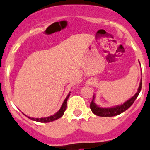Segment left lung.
<instances>
[{
    "mask_svg": "<svg viewBox=\"0 0 150 150\" xmlns=\"http://www.w3.org/2000/svg\"><path fill=\"white\" fill-rule=\"evenodd\" d=\"M140 64V62H139ZM141 66V64H140ZM142 89V80L140 81L139 86L137 89L136 93L134 94L132 98L127 100V101L124 102V103H121L120 105H113L111 107H107V108H103V107H100L97 104L95 103V94L93 95V100L91 101V105H90V108H91L92 112L94 114L97 115L98 116H102V117H111V116H117V115L121 114V113L124 112L126 110H127L132 104L134 103V100H136L137 98L138 97L140 91Z\"/></svg>",
    "mask_w": 150,
    "mask_h": 150,
    "instance_id": "left-lung-1",
    "label": "left lung"
}]
</instances>
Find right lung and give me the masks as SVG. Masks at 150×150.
<instances>
[{"mask_svg": "<svg viewBox=\"0 0 150 150\" xmlns=\"http://www.w3.org/2000/svg\"><path fill=\"white\" fill-rule=\"evenodd\" d=\"M70 92L67 94V97L65 98V99H64V101H63V103L62 104V105H61V107H60V108H59V111H58L57 113H55L54 114L52 115V116H47V117H42V118H32V117H30V116H27L26 115H25L24 113H23V114H24L25 116H27V117L29 118V119H31V120L34 121H37V122L48 123V122H51V121L57 120V119H59V118L62 117V116H63V114H64V111H65V110H66V108H67V99H68L69 97H70Z\"/></svg>", "mask_w": 150, "mask_h": 150, "instance_id": "1", "label": "right lung"}]
</instances>
